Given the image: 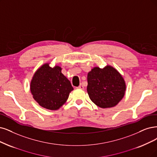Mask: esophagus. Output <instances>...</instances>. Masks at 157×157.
Listing matches in <instances>:
<instances>
[{"mask_svg": "<svg viewBox=\"0 0 157 157\" xmlns=\"http://www.w3.org/2000/svg\"><path fill=\"white\" fill-rule=\"evenodd\" d=\"M78 89H84V86L82 84H80L79 86H78Z\"/></svg>", "mask_w": 157, "mask_h": 157, "instance_id": "34e87169", "label": "esophagus"}]
</instances>
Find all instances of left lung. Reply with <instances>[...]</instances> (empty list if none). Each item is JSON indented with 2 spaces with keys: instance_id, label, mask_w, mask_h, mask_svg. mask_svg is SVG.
I'll use <instances>...</instances> for the list:
<instances>
[{
  "instance_id": "left-lung-1",
  "label": "left lung",
  "mask_w": 157,
  "mask_h": 157,
  "mask_svg": "<svg viewBox=\"0 0 157 157\" xmlns=\"http://www.w3.org/2000/svg\"><path fill=\"white\" fill-rule=\"evenodd\" d=\"M87 92L90 99L101 108L114 107L125 94V83L121 74L113 67H95L87 75Z\"/></svg>"
}]
</instances>
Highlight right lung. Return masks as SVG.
I'll list each match as a JSON object with an SVG mask.
<instances>
[{"mask_svg":"<svg viewBox=\"0 0 157 157\" xmlns=\"http://www.w3.org/2000/svg\"><path fill=\"white\" fill-rule=\"evenodd\" d=\"M70 81L61 73V68L44 64L34 74L30 90L34 100L41 107L57 110L68 99L73 90Z\"/></svg>","mask_w":157,"mask_h":157,"instance_id":"right-lung-1","label":"right lung"}]
</instances>
